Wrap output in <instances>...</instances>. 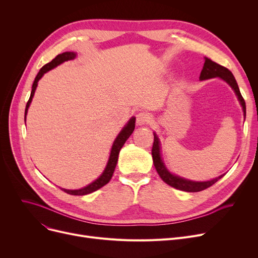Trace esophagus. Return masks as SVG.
Here are the masks:
<instances>
[{
    "instance_id": "obj_1",
    "label": "esophagus",
    "mask_w": 258,
    "mask_h": 258,
    "mask_svg": "<svg viewBox=\"0 0 258 258\" xmlns=\"http://www.w3.org/2000/svg\"><path fill=\"white\" fill-rule=\"evenodd\" d=\"M150 120H151L150 115H148L147 113L142 112V113H139V114L137 115L136 123H137V125H144V124L148 123V122H150Z\"/></svg>"
}]
</instances>
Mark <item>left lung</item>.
Masks as SVG:
<instances>
[{
    "instance_id": "left-lung-1",
    "label": "left lung",
    "mask_w": 258,
    "mask_h": 258,
    "mask_svg": "<svg viewBox=\"0 0 258 258\" xmlns=\"http://www.w3.org/2000/svg\"><path fill=\"white\" fill-rule=\"evenodd\" d=\"M215 77L222 78L230 87L233 89V91L235 92L236 96L238 98L240 105L242 106L243 115L246 116V102L241 96L239 88L237 86L236 80H235L233 74L231 73V71H229L227 68L212 61L210 58L205 57L204 67H203V69H202L200 79L205 80V79H210V78H215ZM160 150L161 148H160L159 138L157 137L156 133H154V144H153V150H152L154 165L156 167L157 172L160 175V178L163 180L166 184H168L169 186H171L175 189H179V190H183V191H187V192H198V191H202V190H204V189L212 186L221 178H223L224 174L220 175L219 178H215L210 181L196 182V181H190V180L181 178V177H179V175L172 174L171 172L168 171V169L165 167V165L163 163V161H162Z\"/></svg>"
}]
</instances>
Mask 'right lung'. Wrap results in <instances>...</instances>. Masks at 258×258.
Instances as JSON below:
<instances>
[{
    "label": "right lung",
    "instance_id": "add662e5",
    "mask_svg": "<svg viewBox=\"0 0 258 258\" xmlns=\"http://www.w3.org/2000/svg\"><path fill=\"white\" fill-rule=\"evenodd\" d=\"M76 57V53L74 52H63L61 54H58V55L52 59L50 62L46 63L42 69L39 70V72L37 73L34 81H33V85H32V91H31V94H30V98L28 100V102H27L26 104V108H25V121H26V115H27V112H28V108H29V105L32 101V98H33V95H34V92H35V89L37 87V83L38 80L43 77V75L52 70L53 68L57 67L58 64L62 63L63 61H67V60H71V59H74ZM135 122H136V118L135 117H132L127 124L121 130V132L118 134L117 138L115 139L114 143H113V146H112V150H111V154H110V158H108V161H107V164L103 170V172L101 173L100 177L95 180L94 182H92L91 184H89L88 186L81 188V189H76V190H71V189H64V188H61V190H63L64 192L69 194V195H72V196H86V195H89V194H92L94 191L98 190L99 188H101L102 186H104L105 184H107L108 182H110V180L112 179L113 177V173H114V170H115V167L117 165V161H118V155H119V152L121 150V147L124 145L125 141L130 138L131 135L133 134L134 130H135Z\"/></svg>",
    "mask_w": 258,
    "mask_h": 258
}]
</instances>
